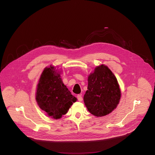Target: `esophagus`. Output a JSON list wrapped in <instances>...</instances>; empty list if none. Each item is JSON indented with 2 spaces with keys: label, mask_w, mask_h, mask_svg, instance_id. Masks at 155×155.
Here are the masks:
<instances>
[{
  "label": "esophagus",
  "mask_w": 155,
  "mask_h": 155,
  "mask_svg": "<svg viewBox=\"0 0 155 155\" xmlns=\"http://www.w3.org/2000/svg\"><path fill=\"white\" fill-rule=\"evenodd\" d=\"M77 99L78 100V101H80V102H81L83 101V97H82L81 94H78L77 95Z\"/></svg>",
  "instance_id": "1"
}]
</instances>
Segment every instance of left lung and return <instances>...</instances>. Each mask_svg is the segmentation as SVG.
Here are the masks:
<instances>
[{"instance_id":"left-lung-1","label":"left lung","mask_w":155,"mask_h":155,"mask_svg":"<svg viewBox=\"0 0 155 155\" xmlns=\"http://www.w3.org/2000/svg\"><path fill=\"white\" fill-rule=\"evenodd\" d=\"M120 89L116 77L104 64L95 68L88 77L84 102L88 111L96 117L111 113L119 103Z\"/></svg>"}]
</instances>
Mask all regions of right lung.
Wrapping results in <instances>:
<instances>
[{"instance_id": "right-lung-1", "label": "right lung", "mask_w": 155, "mask_h": 155, "mask_svg": "<svg viewBox=\"0 0 155 155\" xmlns=\"http://www.w3.org/2000/svg\"><path fill=\"white\" fill-rule=\"evenodd\" d=\"M54 66L45 68L37 85L36 100L40 108L53 119H61L77 101L63 84Z\"/></svg>"}]
</instances>
